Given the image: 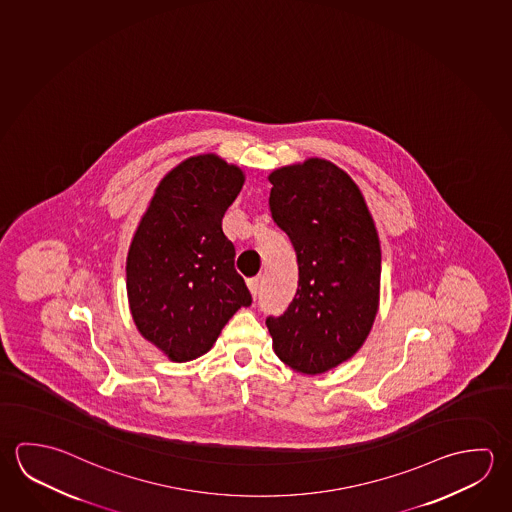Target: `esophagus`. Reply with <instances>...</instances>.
I'll return each mask as SVG.
<instances>
[{
    "mask_svg": "<svg viewBox=\"0 0 512 512\" xmlns=\"http://www.w3.org/2000/svg\"><path fill=\"white\" fill-rule=\"evenodd\" d=\"M246 284H248V289H250V293H252L253 298H257V296H259L260 289L259 278H248V282H246Z\"/></svg>",
    "mask_w": 512,
    "mask_h": 512,
    "instance_id": "1",
    "label": "esophagus"
}]
</instances>
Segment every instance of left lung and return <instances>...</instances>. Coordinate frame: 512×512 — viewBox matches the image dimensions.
Instances as JSON below:
<instances>
[{"label":"left lung","instance_id":"obj_1","mask_svg":"<svg viewBox=\"0 0 512 512\" xmlns=\"http://www.w3.org/2000/svg\"><path fill=\"white\" fill-rule=\"evenodd\" d=\"M268 180L271 216L295 248L298 289L286 313L266 325L278 359L316 376L352 358L374 325L379 237L356 181L329 160L307 158Z\"/></svg>","mask_w":512,"mask_h":512}]
</instances>
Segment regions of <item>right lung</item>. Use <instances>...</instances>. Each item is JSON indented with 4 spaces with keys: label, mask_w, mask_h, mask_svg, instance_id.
Masks as SVG:
<instances>
[{
    "label": "right lung",
    "mask_w": 512,
    "mask_h": 512,
    "mask_svg": "<svg viewBox=\"0 0 512 512\" xmlns=\"http://www.w3.org/2000/svg\"><path fill=\"white\" fill-rule=\"evenodd\" d=\"M244 172L214 153L190 156L163 176L127 252L136 329L171 361L207 354L228 320L252 304L235 271L223 216Z\"/></svg>",
    "instance_id": "1"
}]
</instances>
